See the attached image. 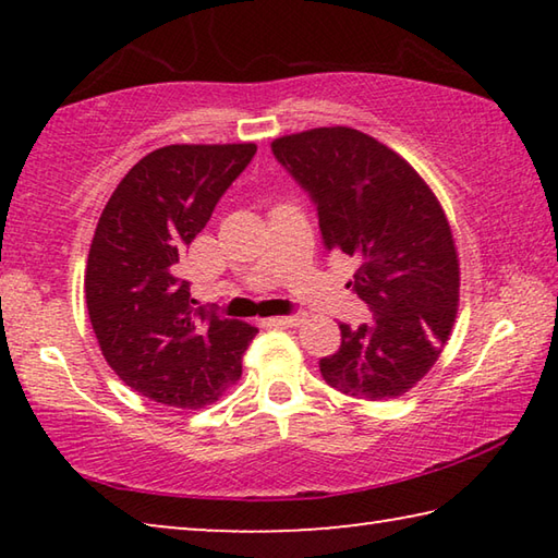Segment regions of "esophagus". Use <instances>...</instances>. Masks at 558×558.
Wrapping results in <instances>:
<instances>
[{"instance_id": "1", "label": "esophagus", "mask_w": 558, "mask_h": 558, "mask_svg": "<svg viewBox=\"0 0 558 558\" xmlns=\"http://www.w3.org/2000/svg\"><path fill=\"white\" fill-rule=\"evenodd\" d=\"M272 325H286V327H298L305 323V313H295V315H280L270 319Z\"/></svg>"}]
</instances>
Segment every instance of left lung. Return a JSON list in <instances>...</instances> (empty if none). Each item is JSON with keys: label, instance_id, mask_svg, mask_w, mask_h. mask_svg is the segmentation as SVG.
Instances as JSON below:
<instances>
[{"label": "left lung", "instance_id": "8db88e82", "mask_svg": "<svg viewBox=\"0 0 558 558\" xmlns=\"http://www.w3.org/2000/svg\"><path fill=\"white\" fill-rule=\"evenodd\" d=\"M270 147L315 202L327 251L359 260L349 288L374 313L354 329L339 325L342 347L319 359V372L354 399H396L436 364L458 315L446 211L403 157L359 130L315 128Z\"/></svg>", "mask_w": 558, "mask_h": 558}]
</instances>
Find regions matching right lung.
Here are the masks:
<instances>
[{"instance_id":"1","label":"right lung","mask_w":558,"mask_h":558,"mask_svg":"<svg viewBox=\"0 0 558 558\" xmlns=\"http://www.w3.org/2000/svg\"><path fill=\"white\" fill-rule=\"evenodd\" d=\"M256 145H167L122 177L100 214L86 305L100 352L130 389L202 409L239 381L258 329L194 307L179 263Z\"/></svg>"}]
</instances>
